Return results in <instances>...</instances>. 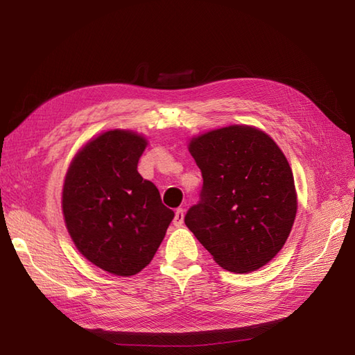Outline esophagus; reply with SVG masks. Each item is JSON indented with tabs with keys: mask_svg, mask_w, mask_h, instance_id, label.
<instances>
[{
	"mask_svg": "<svg viewBox=\"0 0 355 355\" xmlns=\"http://www.w3.org/2000/svg\"><path fill=\"white\" fill-rule=\"evenodd\" d=\"M184 218H185V210L178 209L175 213V219H173L175 227H182V223H184Z\"/></svg>",
	"mask_w": 355,
	"mask_h": 355,
	"instance_id": "obj_1",
	"label": "esophagus"
}]
</instances>
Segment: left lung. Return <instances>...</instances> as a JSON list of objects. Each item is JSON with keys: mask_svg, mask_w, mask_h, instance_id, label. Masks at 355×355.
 Wrapping results in <instances>:
<instances>
[{"mask_svg": "<svg viewBox=\"0 0 355 355\" xmlns=\"http://www.w3.org/2000/svg\"><path fill=\"white\" fill-rule=\"evenodd\" d=\"M189 153L202 188L185 225L225 270H259L282 250L296 218L287 158L266 133L237 124L192 137Z\"/></svg>", "mask_w": 355, "mask_h": 355, "instance_id": "8db88e82", "label": "left lung"}]
</instances>
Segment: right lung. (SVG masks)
Segmentation results:
<instances>
[{"label":"right lung","instance_id":"add662e5","mask_svg":"<svg viewBox=\"0 0 355 355\" xmlns=\"http://www.w3.org/2000/svg\"><path fill=\"white\" fill-rule=\"evenodd\" d=\"M146 145L130 130L105 132L73 157L63 184V218L75 247L114 275L141 272L175 218L137 171Z\"/></svg>","mask_w":355,"mask_h":355}]
</instances>
